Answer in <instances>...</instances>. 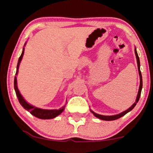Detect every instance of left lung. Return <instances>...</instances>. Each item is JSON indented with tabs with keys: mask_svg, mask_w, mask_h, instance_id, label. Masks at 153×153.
<instances>
[{
	"mask_svg": "<svg viewBox=\"0 0 153 153\" xmlns=\"http://www.w3.org/2000/svg\"><path fill=\"white\" fill-rule=\"evenodd\" d=\"M135 55L136 56V60H137V64H138V72H139V75H140V87H139V90H138V95H137L136 97V102L134 103V104L129 107L128 109H127L126 111H123V112L121 113L118 115H111V116H107V115H99V114H97L94 112H93L92 110H90L91 113L94 114V115L96 117H97L100 120H105V121H113V120H117V119L120 118L121 117H123V115H125L126 113H128L129 111H131L133 108L135 107V106L136 105L137 102H138V100L140 99V94H141V91H142V74H141V71H140V59H139V56L138 55V53H137L136 51V48L135 47Z\"/></svg>",
	"mask_w": 153,
	"mask_h": 153,
	"instance_id": "obj_1",
	"label": "left lung"
}]
</instances>
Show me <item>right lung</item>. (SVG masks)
<instances>
[{"mask_svg":"<svg viewBox=\"0 0 153 153\" xmlns=\"http://www.w3.org/2000/svg\"><path fill=\"white\" fill-rule=\"evenodd\" d=\"M25 44H26V42H25ZM25 44L24 45V46L25 45ZM24 48H23L22 55H21L20 57L19 58V60H18V63L17 65V71H16V74H15V76H17V75L20 62L22 61L23 56H24ZM14 88L20 104L22 105V107H24L25 110L29 111L32 115L35 116L36 117L42 119V120H49V119H53V118L56 117V116H58L59 115H60V114L63 112L65 109V106L59 108V109L48 110V109H42V108L35 107L34 106L30 105L29 103H27L26 101H25L24 97H23L22 94H20L19 90H18L16 76H15V79H14Z\"/></svg>","mask_w":153,"mask_h":153,"instance_id":"right-lung-1","label":"right lung"}]
</instances>
